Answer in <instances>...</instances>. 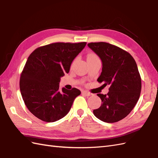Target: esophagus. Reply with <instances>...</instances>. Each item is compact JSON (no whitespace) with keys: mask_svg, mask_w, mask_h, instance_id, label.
Here are the masks:
<instances>
[{"mask_svg":"<svg viewBox=\"0 0 158 158\" xmlns=\"http://www.w3.org/2000/svg\"><path fill=\"white\" fill-rule=\"evenodd\" d=\"M82 94H84V95H86V96H90V95H92V93H89V92H87V91H85V90L82 91Z\"/></svg>","mask_w":158,"mask_h":158,"instance_id":"34e87169","label":"esophagus"}]
</instances>
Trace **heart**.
<instances>
[{
  "label": "heart",
  "mask_w": 158,
  "mask_h": 158,
  "mask_svg": "<svg viewBox=\"0 0 158 158\" xmlns=\"http://www.w3.org/2000/svg\"><path fill=\"white\" fill-rule=\"evenodd\" d=\"M96 57V56L94 55H93V54H90V55H89L88 56V57Z\"/></svg>",
  "instance_id": "obj_1"
}]
</instances>
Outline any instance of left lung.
Masks as SVG:
<instances>
[{
  "mask_svg": "<svg viewBox=\"0 0 158 158\" xmlns=\"http://www.w3.org/2000/svg\"><path fill=\"white\" fill-rule=\"evenodd\" d=\"M89 47L102 61L97 81L110 86L107 94H97L101 106L93 110L100 120L114 123L127 117L135 107L141 90V78L131 55L110 43H90Z\"/></svg>",
  "mask_w": 158,
  "mask_h": 158,
  "instance_id": "obj_1",
  "label": "left lung"
}]
</instances>
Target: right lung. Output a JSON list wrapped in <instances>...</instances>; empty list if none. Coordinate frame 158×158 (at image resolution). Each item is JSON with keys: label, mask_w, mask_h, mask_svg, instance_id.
<instances>
[{"label": "right lung", "mask_w": 158, "mask_h": 158, "mask_svg": "<svg viewBox=\"0 0 158 158\" xmlns=\"http://www.w3.org/2000/svg\"><path fill=\"white\" fill-rule=\"evenodd\" d=\"M86 44L52 43L37 48L27 58L20 77V91L27 108L38 119L47 122L60 120L81 93L76 88L59 90V85Z\"/></svg>", "instance_id": "add662e5"}]
</instances>
